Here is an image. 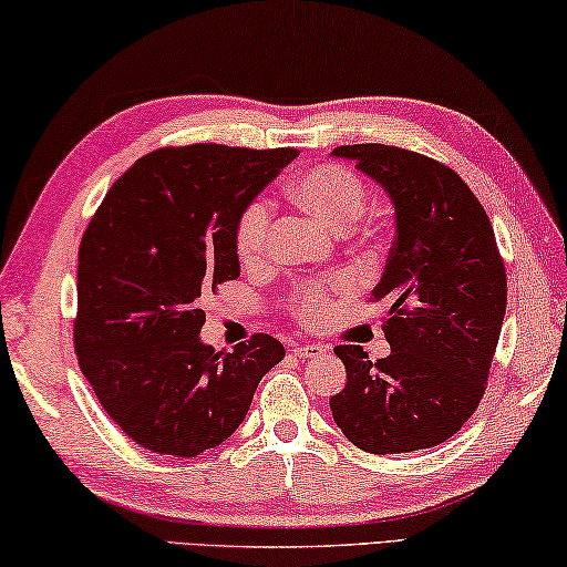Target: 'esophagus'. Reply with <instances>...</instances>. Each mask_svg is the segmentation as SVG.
<instances>
[{
  "label": "esophagus",
  "instance_id": "esophagus-1",
  "mask_svg": "<svg viewBox=\"0 0 567 567\" xmlns=\"http://www.w3.org/2000/svg\"><path fill=\"white\" fill-rule=\"evenodd\" d=\"M293 353L299 355V359H316V355H323L326 349L321 343H296Z\"/></svg>",
  "mask_w": 567,
  "mask_h": 567
}]
</instances>
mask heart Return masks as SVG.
I'll return each instance as SVG.
<instances>
[{
    "label": "heart",
    "instance_id": "obj_1",
    "mask_svg": "<svg viewBox=\"0 0 567 567\" xmlns=\"http://www.w3.org/2000/svg\"><path fill=\"white\" fill-rule=\"evenodd\" d=\"M286 194L301 212L313 216L331 231H346L359 221L369 204V188L363 178L341 164H316L296 174ZM271 214L268 206L256 202L248 204L236 221V254L244 266H256L264 261ZM343 289V284L331 286H296L289 301L301 323H319L329 316L331 293Z\"/></svg>",
    "mask_w": 567,
    "mask_h": 567
}]
</instances>
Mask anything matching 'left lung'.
<instances>
[{
  "label": "left lung",
  "mask_w": 567,
  "mask_h": 567,
  "mask_svg": "<svg viewBox=\"0 0 567 567\" xmlns=\"http://www.w3.org/2000/svg\"><path fill=\"white\" fill-rule=\"evenodd\" d=\"M389 194L395 241L375 301H389L385 359L336 346L346 389L333 421L365 453L449 441L485 393L505 316V266L491 218L453 168L385 144L336 146Z\"/></svg>",
  "instance_id": "obj_1"
}]
</instances>
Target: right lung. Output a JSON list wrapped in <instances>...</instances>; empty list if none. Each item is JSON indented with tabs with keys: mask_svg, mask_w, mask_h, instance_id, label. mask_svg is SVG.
Wrapping results in <instances>:
<instances>
[{
	"mask_svg": "<svg viewBox=\"0 0 567 567\" xmlns=\"http://www.w3.org/2000/svg\"><path fill=\"white\" fill-rule=\"evenodd\" d=\"M299 152L168 146L116 178L89 221L76 268L74 346L84 379L142 449L194 458L246 419L284 359L256 333L218 353L202 341V293L241 274L236 221Z\"/></svg>",
	"mask_w": 567,
	"mask_h": 567,
	"instance_id": "add662e5",
	"label": "right lung"
}]
</instances>
